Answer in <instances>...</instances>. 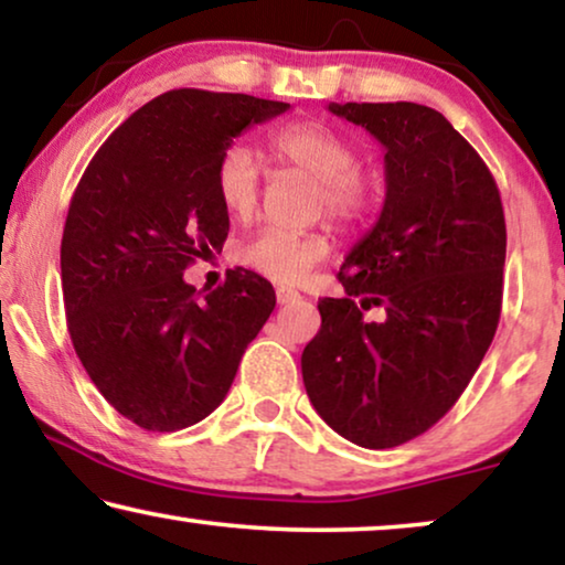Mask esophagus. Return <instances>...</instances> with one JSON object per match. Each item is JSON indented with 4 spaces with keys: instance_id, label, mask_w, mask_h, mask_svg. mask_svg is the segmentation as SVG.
Segmentation results:
<instances>
[{
    "instance_id": "34e87169",
    "label": "esophagus",
    "mask_w": 565,
    "mask_h": 565,
    "mask_svg": "<svg viewBox=\"0 0 565 565\" xmlns=\"http://www.w3.org/2000/svg\"><path fill=\"white\" fill-rule=\"evenodd\" d=\"M275 296H277V303H280V306H288V303H296V300H300V292L292 290V288H277Z\"/></svg>"
}]
</instances>
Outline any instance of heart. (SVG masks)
Instances as JSON below:
<instances>
[{
	"mask_svg": "<svg viewBox=\"0 0 565 565\" xmlns=\"http://www.w3.org/2000/svg\"><path fill=\"white\" fill-rule=\"evenodd\" d=\"M269 151L285 167L319 182L316 207L339 226H354L375 205V182L362 172V153L350 136L321 120H296L269 136ZM215 195L231 218L246 221L259 200L257 157L231 143L215 164ZM329 257V238L265 228L238 249V262L282 285H296Z\"/></svg>",
	"mask_w": 565,
	"mask_h": 565,
	"instance_id": "heart-1",
	"label": "heart"
}]
</instances>
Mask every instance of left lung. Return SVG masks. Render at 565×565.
I'll return each mask as SVG.
<instances>
[{
    "mask_svg": "<svg viewBox=\"0 0 565 565\" xmlns=\"http://www.w3.org/2000/svg\"><path fill=\"white\" fill-rule=\"evenodd\" d=\"M385 149L381 218L347 254L344 298H321L300 370L323 422L367 450L443 419L497 334L507 223L478 151L416 103H331ZM384 308L381 322L364 311Z\"/></svg>",
    "mask_w": 565,
    "mask_h": 565,
    "instance_id": "obj_1",
    "label": "left lung"
}]
</instances>
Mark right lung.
<instances>
[{
    "mask_svg": "<svg viewBox=\"0 0 565 565\" xmlns=\"http://www.w3.org/2000/svg\"><path fill=\"white\" fill-rule=\"evenodd\" d=\"M288 107L164 92L113 130L76 184L61 238L66 327L97 391L141 429L177 431L218 408L273 313V285L252 269H228L211 292L182 275L228 236L221 153Z\"/></svg>",
    "mask_w": 565,
    "mask_h": 565,
    "instance_id": "add662e5",
    "label": "right lung"
}]
</instances>
